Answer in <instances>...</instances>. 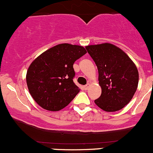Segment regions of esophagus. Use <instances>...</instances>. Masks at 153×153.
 Instances as JSON below:
<instances>
[{"mask_svg":"<svg viewBox=\"0 0 153 153\" xmlns=\"http://www.w3.org/2000/svg\"><path fill=\"white\" fill-rule=\"evenodd\" d=\"M89 87H90V84H89V83H88V84H87V85H86L84 86V89L86 91V90L88 89V88H89Z\"/></svg>","mask_w":153,"mask_h":153,"instance_id":"34e87169","label":"esophagus"}]
</instances>
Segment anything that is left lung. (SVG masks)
Here are the masks:
<instances>
[{"mask_svg": "<svg viewBox=\"0 0 153 153\" xmlns=\"http://www.w3.org/2000/svg\"><path fill=\"white\" fill-rule=\"evenodd\" d=\"M97 66L102 94L94 101L107 112L125 107L134 96L138 84V71L124 51L111 43L85 46Z\"/></svg>", "mask_w": 153, "mask_h": 153, "instance_id": "1", "label": "left lung"}]
</instances>
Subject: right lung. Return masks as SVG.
I'll return each instance as SVG.
<instances>
[{"label": "right lung", "instance_id": "right-lung-1", "mask_svg": "<svg viewBox=\"0 0 153 153\" xmlns=\"http://www.w3.org/2000/svg\"><path fill=\"white\" fill-rule=\"evenodd\" d=\"M87 53L81 45L62 43L37 56L26 74L28 89L43 109L58 111L74 99L80 89L73 81V65Z\"/></svg>", "mask_w": 153, "mask_h": 153}]
</instances>
